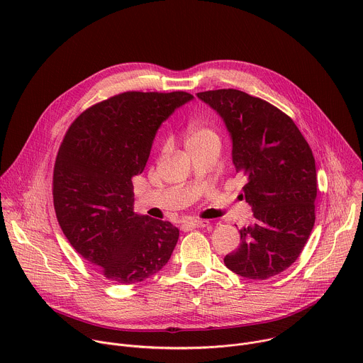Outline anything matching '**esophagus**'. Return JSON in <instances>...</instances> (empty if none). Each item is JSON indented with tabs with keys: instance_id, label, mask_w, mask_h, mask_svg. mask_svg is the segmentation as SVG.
Wrapping results in <instances>:
<instances>
[{
	"instance_id": "esophagus-1",
	"label": "esophagus",
	"mask_w": 363,
	"mask_h": 363,
	"mask_svg": "<svg viewBox=\"0 0 363 363\" xmlns=\"http://www.w3.org/2000/svg\"><path fill=\"white\" fill-rule=\"evenodd\" d=\"M188 225L192 227V228H205V227L210 225V221H206V220H194V221H189Z\"/></svg>"
}]
</instances>
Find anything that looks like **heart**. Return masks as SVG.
<instances>
[{
	"instance_id": "obj_1",
	"label": "heart",
	"mask_w": 363,
	"mask_h": 363,
	"mask_svg": "<svg viewBox=\"0 0 363 363\" xmlns=\"http://www.w3.org/2000/svg\"><path fill=\"white\" fill-rule=\"evenodd\" d=\"M217 140L218 142V135L217 132L202 123L198 122H189L186 126V135H185V145H199L203 142H211Z\"/></svg>"
}]
</instances>
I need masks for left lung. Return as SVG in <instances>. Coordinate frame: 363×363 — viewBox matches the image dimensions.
<instances>
[{
	"label": "left lung",
	"mask_w": 363,
	"mask_h": 363,
	"mask_svg": "<svg viewBox=\"0 0 363 363\" xmlns=\"http://www.w3.org/2000/svg\"><path fill=\"white\" fill-rule=\"evenodd\" d=\"M196 96L224 119L234 167L248 179L242 192L254 224L240 230V247L224 264L252 280L280 274L297 260L315 225L313 152L293 119L260 97L235 89Z\"/></svg>",
	"instance_id": "left-lung-1"
}]
</instances>
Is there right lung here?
<instances>
[{
	"instance_id": "obj_1",
	"label": "right lung",
	"mask_w": 363,
	"mask_h": 363,
	"mask_svg": "<svg viewBox=\"0 0 363 363\" xmlns=\"http://www.w3.org/2000/svg\"><path fill=\"white\" fill-rule=\"evenodd\" d=\"M186 91H125L86 109L69 128L53 171L57 221L72 247L108 280L135 284L171 258L179 230L133 213L132 178L142 174L157 130Z\"/></svg>"
}]
</instances>
